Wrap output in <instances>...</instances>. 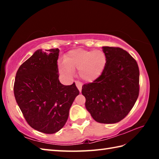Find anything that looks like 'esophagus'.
I'll return each mask as SVG.
<instances>
[{
    "instance_id": "1",
    "label": "esophagus",
    "mask_w": 159,
    "mask_h": 159,
    "mask_svg": "<svg viewBox=\"0 0 159 159\" xmlns=\"http://www.w3.org/2000/svg\"><path fill=\"white\" fill-rule=\"evenodd\" d=\"M76 85L78 89H79V92L81 93V90H82V84L80 83H79V82H76Z\"/></svg>"
}]
</instances>
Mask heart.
<instances>
[{
  "label": "heart",
  "instance_id": "b5f03b06",
  "mask_svg": "<svg viewBox=\"0 0 159 159\" xmlns=\"http://www.w3.org/2000/svg\"><path fill=\"white\" fill-rule=\"evenodd\" d=\"M107 64L105 54L101 50L75 49L70 50L60 64L61 73L71 75L75 69L86 83L95 81L101 76Z\"/></svg>",
  "mask_w": 159,
  "mask_h": 159
}]
</instances>
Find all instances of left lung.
Wrapping results in <instances>:
<instances>
[{
    "instance_id": "8db88e82",
    "label": "left lung",
    "mask_w": 159,
    "mask_h": 159,
    "mask_svg": "<svg viewBox=\"0 0 159 159\" xmlns=\"http://www.w3.org/2000/svg\"><path fill=\"white\" fill-rule=\"evenodd\" d=\"M104 71L93 83L82 87L85 108L97 122L115 123L124 118L139 95V71L137 61L120 48L104 46Z\"/></svg>"
}]
</instances>
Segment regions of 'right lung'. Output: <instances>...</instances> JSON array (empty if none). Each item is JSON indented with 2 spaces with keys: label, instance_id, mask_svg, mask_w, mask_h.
Returning <instances> with one entry per match:
<instances>
[{
  "label": "right lung",
  "instance_id": "obj_1",
  "mask_svg": "<svg viewBox=\"0 0 159 159\" xmlns=\"http://www.w3.org/2000/svg\"><path fill=\"white\" fill-rule=\"evenodd\" d=\"M36 50L16 74V102L29 125L53 134L65 125L69 109L79 91L76 84L64 85L59 80L58 48Z\"/></svg>",
  "mask_w": 159,
  "mask_h": 159
}]
</instances>
